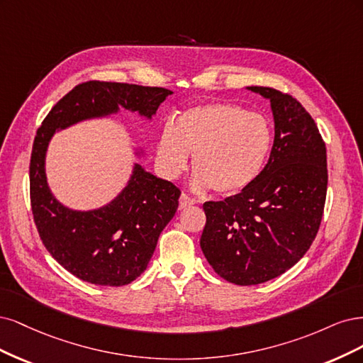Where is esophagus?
I'll return each mask as SVG.
<instances>
[{
    "instance_id": "34e87169",
    "label": "esophagus",
    "mask_w": 363,
    "mask_h": 363,
    "mask_svg": "<svg viewBox=\"0 0 363 363\" xmlns=\"http://www.w3.org/2000/svg\"><path fill=\"white\" fill-rule=\"evenodd\" d=\"M194 205V199L190 197L189 194L182 193L181 197H179V208H186V206H191Z\"/></svg>"
}]
</instances>
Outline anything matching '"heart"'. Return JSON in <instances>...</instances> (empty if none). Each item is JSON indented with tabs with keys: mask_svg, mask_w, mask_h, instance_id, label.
Segmentation results:
<instances>
[{
	"mask_svg": "<svg viewBox=\"0 0 363 363\" xmlns=\"http://www.w3.org/2000/svg\"><path fill=\"white\" fill-rule=\"evenodd\" d=\"M272 128L264 116L235 104L218 102L185 111L167 125L158 145L164 173L177 178L194 154L199 186L237 196L255 184L272 149Z\"/></svg>",
	"mask_w": 363,
	"mask_h": 363,
	"instance_id": "heart-1",
	"label": "heart"
}]
</instances>
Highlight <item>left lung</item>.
I'll return each mask as SVG.
<instances>
[{"mask_svg":"<svg viewBox=\"0 0 363 363\" xmlns=\"http://www.w3.org/2000/svg\"><path fill=\"white\" fill-rule=\"evenodd\" d=\"M249 89L272 102L270 158L250 189L203 203L201 237L214 272L242 286L274 279L303 258L317 237L327 193L325 143L311 114L288 93Z\"/></svg>","mask_w":363,"mask_h":363,"instance_id":"1","label":"left lung"}]
</instances>
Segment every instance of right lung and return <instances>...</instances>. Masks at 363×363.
I'll use <instances>...</instances> for the list:
<instances>
[{
  "label": "right lung",
  "instance_id": "obj_1",
  "mask_svg": "<svg viewBox=\"0 0 363 363\" xmlns=\"http://www.w3.org/2000/svg\"><path fill=\"white\" fill-rule=\"evenodd\" d=\"M164 87L108 81L75 86L43 119L30 160V201L34 223L46 250L69 273L89 284L122 286L142 274L161 230L178 209L181 190L138 164L126 189L96 211L67 209L52 197L45 177V154L57 128L125 110L152 118L172 95Z\"/></svg>",
  "mask_w": 363,
  "mask_h": 363
}]
</instances>
